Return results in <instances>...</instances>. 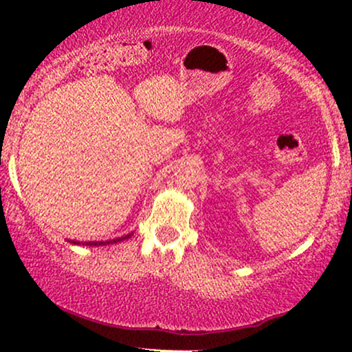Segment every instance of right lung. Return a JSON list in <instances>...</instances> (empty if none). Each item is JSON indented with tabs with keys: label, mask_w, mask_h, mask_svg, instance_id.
I'll list each match as a JSON object with an SVG mask.
<instances>
[{
	"label": "right lung",
	"mask_w": 352,
	"mask_h": 352,
	"mask_svg": "<svg viewBox=\"0 0 352 352\" xmlns=\"http://www.w3.org/2000/svg\"><path fill=\"white\" fill-rule=\"evenodd\" d=\"M131 236H132V233H129V235L120 236V238H114V240H107V241H84L82 245H86V246H106V245H114V243H119V241L127 240V238H131ZM71 243L79 245V241H71Z\"/></svg>",
	"instance_id": "1"
}]
</instances>
